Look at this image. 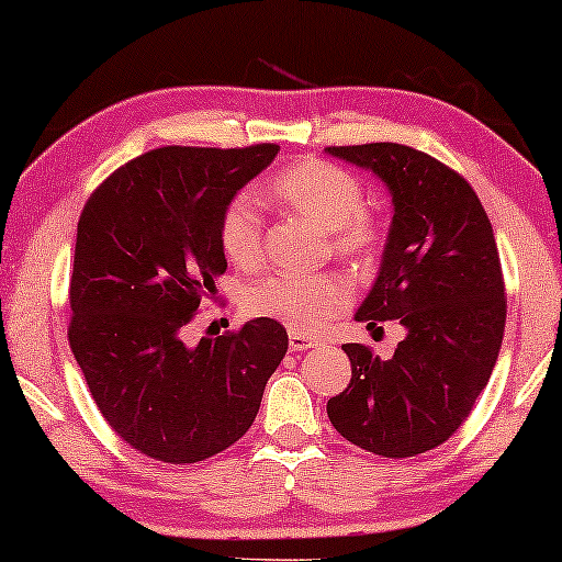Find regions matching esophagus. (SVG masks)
I'll list each match as a JSON object with an SVG mask.
<instances>
[{
  "label": "esophagus",
  "mask_w": 562,
  "mask_h": 562,
  "mask_svg": "<svg viewBox=\"0 0 562 562\" xmlns=\"http://www.w3.org/2000/svg\"><path fill=\"white\" fill-rule=\"evenodd\" d=\"M314 345H317V340H314V337H310V335H304V333H291L289 335V350L291 352L310 350V348H314Z\"/></svg>",
  "instance_id": "esophagus-1"
}]
</instances>
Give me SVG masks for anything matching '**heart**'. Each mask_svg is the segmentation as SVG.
<instances>
[{"label":"heart","instance_id":"obj_1","mask_svg":"<svg viewBox=\"0 0 562 562\" xmlns=\"http://www.w3.org/2000/svg\"><path fill=\"white\" fill-rule=\"evenodd\" d=\"M268 196L299 217L327 229L329 248L348 260H371L381 250L383 227L366 210V191L356 176L327 160H299L268 183ZM220 248L240 271L263 260V217L248 194H237L220 214ZM350 286L335 273H266L248 283L245 306L294 333H319L348 310Z\"/></svg>","mask_w":562,"mask_h":562}]
</instances>
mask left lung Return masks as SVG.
<instances>
[{
  "instance_id": "obj_1",
  "label": "left lung",
  "mask_w": 562,
  "mask_h": 562,
  "mask_svg": "<svg viewBox=\"0 0 562 562\" xmlns=\"http://www.w3.org/2000/svg\"><path fill=\"white\" fill-rule=\"evenodd\" d=\"M327 153L371 168L394 199L379 279L356 319L406 327L389 360L368 345H342L352 379L327 402V417L373 456H419L458 432L502 350L506 296L494 229L471 183L427 153L398 143Z\"/></svg>"
}]
</instances>
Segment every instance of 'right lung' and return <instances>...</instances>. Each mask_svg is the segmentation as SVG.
<instances>
[{"instance_id":"obj_1","label":"right lung","mask_w":562,"mask_h":562,"mask_svg":"<svg viewBox=\"0 0 562 562\" xmlns=\"http://www.w3.org/2000/svg\"><path fill=\"white\" fill-rule=\"evenodd\" d=\"M276 153L166 145L120 166L83 204L68 342L106 425L153 460L199 463L240 440L286 356L271 317L187 340L227 271L220 214Z\"/></svg>"}]
</instances>
